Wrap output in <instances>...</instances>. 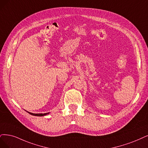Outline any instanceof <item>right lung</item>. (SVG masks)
Instances as JSON below:
<instances>
[{
  "label": "right lung",
  "mask_w": 148,
  "mask_h": 148,
  "mask_svg": "<svg viewBox=\"0 0 148 148\" xmlns=\"http://www.w3.org/2000/svg\"><path fill=\"white\" fill-rule=\"evenodd\" d=\"M29 113H30L32 115H34V116H45L46 115V114H49V113H30L29 112Z\"/></svg>",
  "instance_id": "obj_1"
}]
</instances>
